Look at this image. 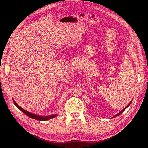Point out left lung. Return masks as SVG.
<instances>
[{
	"label": "left lung",
	"instance_id": "obj_1",
	"mask_svg": "<svg viewBox=\"0 0 148 148\" xmlns=\"http://www.w3.org/2000/svg\"><path fill=\"white\" fill-rule=\"evenodd\" d=\"M131 102H132V101H131V102H130V103H129V104H128V106H127V107H125V108H124V109H123V110H122V111H120V112H119V113H118V114H117V115H115V117H117V116H118V115H120V114H122V112H123V111H124V110H125V109H127V107H128V106H130V104H131Z\"/></svg>",
	"mask_w": 148,
	"mask_h": 148
}]
</instances>
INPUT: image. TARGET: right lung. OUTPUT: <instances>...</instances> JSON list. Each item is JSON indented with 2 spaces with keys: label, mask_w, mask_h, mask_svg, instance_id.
Listing matches in <instances>:
<instances>
[{
  "label": "right lung",
  "mask_w": 148,
  "mask_h": 148,
  "mask_svg": "<svg viewBox=\"0 0 148 148\" xmlns=\"http://www.w3.org/2000/svg\"><path fill=\"white\" fill-rule=\"evenodd\" d=\"M13 102H14V104L21 111L23 112L24 114H25L26 115L28 116V117L32 118V119H34L35 120H49L51 119L52 118H53L56 117V115H49V116H44V117H43V116H40V115H35L33 113H30L29 112L26 111L25 110H24L23 109H22L21 107H20L15 102V101H14V100H13Z\"/></svg>",
  "instance_id": "add662e5"
}]
</instances>
